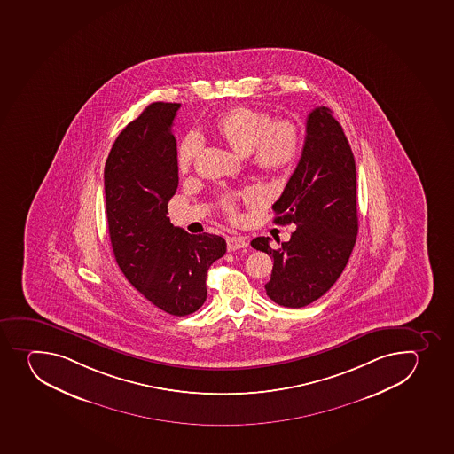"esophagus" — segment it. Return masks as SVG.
Segmentation results:
<instances>
[{
  "mask_svg": "<svg viewBox=\"0 0 454 454\" xmlns=\"http://www.w3.org/2000/svg\"><path fill=\"white\" fill-rule=\"evenodd\" d=\"M248 242L246 238L242 237H231L228 238V251L241 250V248H247Z\"/></svg>",
  "mask_w": 454,
  "mask_h": 454,
  "instance_id": "34e87169",
  "label": "esophagus"
}]
</instances>
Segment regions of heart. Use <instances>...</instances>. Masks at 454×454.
Segmentation results:
<instances>
[{"label":"heart","instance_id":"1","mask_svg":"<svg viewBox=\"0 0 454 454\" xmlns=\"http://www.w3.org/2000/svg\"><path fill=\"white\" fill-rule=\"evenodd\" d=\"M217 134L251 163L264 170H279L290 166L300 150V132L288 121H273L266 113L248 107L231 108L217 117ZM204 139L200 132L192 130L182 139L177 150L181 168H190L203 150ZM251 191L228 192L222 195V207L229 215L237 213V200L251 197Z\"/></svg>","mask_w":454,"mask_h":454}]
</instances>
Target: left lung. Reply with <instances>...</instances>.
<instances>
[{
    "label": "left lung",
    "instance_id": "1",
    "mask_svg": "<svg viewBox=\"0 0 454 454\" xmlns=\"http://www.w3.org/2000/svg\"><path fill=\"white\" fill-rule=\"evenodd\" d=\"M272 208L275 223L297 229L275 248L269 237L254 238L251 247L273 259L268 297L300 309L337 282L357 237L355 156L328 107L307 116L301 159Z\"/></svg>",
    "mask_w": 454,
    "mask_h": 454
}]
</instances>
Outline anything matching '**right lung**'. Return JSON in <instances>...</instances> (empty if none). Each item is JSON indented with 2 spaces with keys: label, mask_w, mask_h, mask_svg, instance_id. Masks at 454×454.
I'll use <instances>...</instances> for the list:
<instances>
[{
  "label": "right lung",
  "mask_w": 454,
  "mask_h": 454,
  "mask_svg": "<svg viewBox=\"0 0 454 454\" xmlns=\"http://www.w3.org/2000/svg\"><path fill=\"white\" fill-rule=\"evenodd\" d=\"M177 103H153L121 130L104 168L108 235L126 279L168 315L199 310L206 277L226 253L219 235H191L170 223L177 150L172 126Z\"/></svg>",
  "instance_id": "add662e5"
}]
</instances>
